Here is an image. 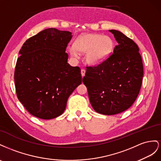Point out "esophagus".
Here are the masks:
<instances>
[{
    "instance_id": "1",
    "label": "esophagus",
    "mask_w": 161,
    "mask_h": 161,
    "mask_svg": "<svg viewBox=\"0 0 161 161\" xmlns=\"http://www.w3.org/2000/svg\"><path fill=\"white\" fill-rule=\"evenodd\" d=\"M85 73H86V70L85 69H81V74L82 77H84L85 75Z\"/></svg>"
}]
</instances>
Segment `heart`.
I'll use <instances>...</instances> for the list:
<instances>
[{
  "label": "heart",
  "instance_id": "b5f03b06",
  "mask_svg": "<svg viewBox=\"0 0 161 161\" xmlns=\"http://www.w3.org/2000/svg\"><path fill=\"white\" fill-rule=\"evenodd\" d=\"M114 42L107 36L99 34H85L79 36L73 43L69 53L73 57H77L78 52L86 53V61L90 65H96L103 62L113 50Z\"/></svg>",
  "mask_w": 161,
  "mask_h": 161
}]
</instances>
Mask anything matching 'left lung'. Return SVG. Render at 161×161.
<instances>
[{"label":"left lung","mask_w":161,"mask_h":161,"mask_svg":"<svg viewBox=\"0 0 161 161\" xmlns=\"http://www.w3.org/2000/svg\"><path fill=\"white\" fill-rule=\"evenodd\" d=\"M118 44L96 66H87L83 83L94 111L107 115L125 111L135 102L144 74L139 48L121 31L111 30Z\"/></svg>","instance_id":"8db88e82"}]
</instances>
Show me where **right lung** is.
Masks as SVG:
<instances>
[{"label":"right lung","instance_id":"1","mask_svg":"<svg viewBox=\"0 0 161 161\" xmlns=\"http://www.w3.org/2000/svg\"><path fill=\"white\" fill-rule=\"evenodd\" d=\"M70 31L48 28L27 39L15 69L18 99L31 114L42 119L60 116L68 98L81 84V69L67 63Z\"/></svg>","mask_w":161,"mask_h":161}]
</instances>
